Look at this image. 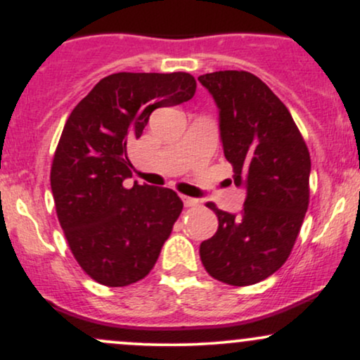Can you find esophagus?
I'll return each mask as SVG.
<instances>
[{
	"label": "esophagus",
	"instance_id": "34e87169",
	"mask_svg": "<svg viewBox=\"0 0 360 360\" xmlns=\"http://www.w3.org/2000/svg\"><path fill=\"white\" fill-rule=\"evenodd\" d=\"M181 200H183V203L186 208H191V206H198L200 205V201L196 200V198H189V196H181Z\"/></svg>",
	"mask_w": 360,
	"mask_h": 360
}]
</instances>
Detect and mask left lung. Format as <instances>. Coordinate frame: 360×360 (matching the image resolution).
Segmentation results:
<instances>
[{
	"label": "left lung",
	"mask_w": 360,
	"mask_h": 360,
	"mask_svg": "<svg viewBox=\"0 0 360 360\" xmlns=\"http://www.w3.org/2000/svg\"><path fill=\"white\" fill-rule=\"evenodd\" d=\"M220 111L223 154L233 166V183L245 186L240 214L206 203L218 230L201 242L206 272L232 286L269 278L286 262L309 203L311 160L284 103L247 71L203 74Z\"/></svg>",
	"instance_id": "8db88e82"
}]
</instances>
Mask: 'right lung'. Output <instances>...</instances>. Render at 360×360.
Returning <instances> with one entry per match:
<instances>
[{
    "label": "right lung",
    "instance_id": "right-lung-1",
    "mask_svg": "<svg viewBox=\"0 0 360 360\" xmlns=\"http://www.w3.org/2000/svg\"><path fill=\"white\" fill-rule=\"evenodd\" d=\"M188 72H117L77 103L57 143L51 188L74 259L96 283L122 288L143 279L183 212L169 188L134 183L127 143L157 108L191 100Z\"/></svg>",
    "mask_w": 360,
    "mask_h": 360
}]
</instances>
